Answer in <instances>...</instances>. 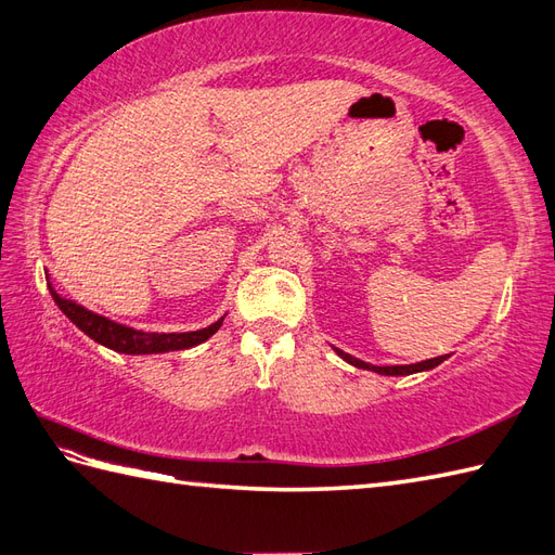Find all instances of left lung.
I'll return each instance as SVG.
<instances>
[{"label":"left lung","mask_w":555,"mask_h":555,"mask_svg":"<svg viewBox=\"0 0 555 555\" xmlns=\"http://www.w3.org/2000/svg\"><path fill=\"white\" fill-rule=\"evenodd\" d=\"M336 353H339L346 362L356 364V367H360V370H372V372H379V374H386V376H404V374L434 370V367H438L442 360H448V356H440V358L424 360V362H416V364H393V367H374V364H367V362H362V360H358L353 356H348V353H344V350H339V348H336Z\"/></svg>","instance_id":"8db88e82"}]
</instances>
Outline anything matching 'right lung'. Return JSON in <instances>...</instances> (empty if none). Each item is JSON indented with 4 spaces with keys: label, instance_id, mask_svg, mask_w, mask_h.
Instances as JSON below:
<instances>
[{
    "label": "right lung",
    "instance_id": "1",
    "mask_svg": "<svg viewBox=\"0 0 555 555\" xmlns=\"http://www.w3.org/2000/svg\"><path fill=\"white\" fill-rule=\"evenodd\" d=\"M49 292L53 296V301L63 310V313L70 318L79 330H82L87 336H91L93 341L103 344L105 348H113L117 353H127V356H145V353H165V350H181V348H191L202 341H207L209 336L221 327V322H214L205 330L197 332H183V334H162V332H139L125 327V324H117L113 320H107L103 315L91 313L85 306H79L75 301H67L63 296L56 294L49 285Z\"/></svg>",
    "mask_w": 555,
    "mask_h": 555
}]
</instances>
